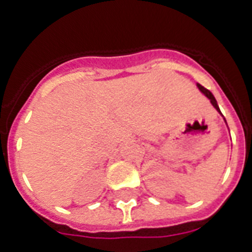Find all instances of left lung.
Here are the masks:
<instances>
[{
  "instance_id": "left-lung-1",
  "label": "left lung",
  "mask_w": 252,
  "mask_h": 252,
  "mask_svg": "<svg viewBox=\"0 0 252 252\" xmlns=\"http://www.w3.org/2000/svg\"><path fill=\"white\" fill-rule=\"evenodd\" d=\"M197 87H199V90L201 91V93H203V94L205 95V96H207L208 99H209V100H211L212 106L215 107L216 110L219 111L220 114H221V111H220L219 104H217V100H216V98H215V96H213V94H212L211 91L208 90V89H205V87H204V86H201V85H200V84H197ZM221 115H222V114H221ZM222 116H223V115H222ZM223 120H225V118H223ZM225 123H226V120H225Z\"/></svg>"
}]
</instances>
